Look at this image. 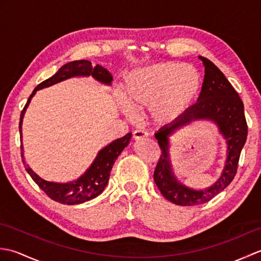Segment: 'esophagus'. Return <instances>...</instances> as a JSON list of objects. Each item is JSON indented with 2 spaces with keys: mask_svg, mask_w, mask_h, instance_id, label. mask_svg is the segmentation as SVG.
I'll return each instance as SVG.
<instances>
[{
  "mask_svg": "<svg viewBox=\"0 0 261 261\" xmlns=\"http://www.w3.org/2000/svg\"><path fill=\"white\" fill-rule=\"evenodd\" d=\"M147 137H148V134H147L146 131H143V130H136V131H134V139L136 141H139L141 139H145V138H147Z\"/></svg>",
  "mask_w": 261,
  "mask_h": 261,
  "instance_id": "1",
  "label": "esophagus"
}]
</instances>
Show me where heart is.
Here are the masks:
<instances>
[{"label":"heart","instance_id":"1","mask_svg":"<svg viewBox=\"0 0 261 261\" xmlns=\"http://www.w3.org/2000/svg\"><path fill=\"white\" fill-rule=\"evenodd\" d=\"M201 85L198 70L191 65L158 63L130 71L121 88L124 111L150 109L156 124L176 121L190 107Z\"/></svg>","mask_w":261,"mask_h":261}]
</instances>
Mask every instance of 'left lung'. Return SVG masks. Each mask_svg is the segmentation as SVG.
Listing matches in <instances>:
<instances>
[{
	"label": "left lung",
	"mask_w": 261,
	"mask_h": 261,
	"mask_svg": "<svg viewBox=\"0 0 261 261\" xmlns=\"http://www.w3.org/2000/svg\"><path fill=\"white\" fill-rule=\"evenodd\" d=\"M198 58L203 62L205 75L197 102L154 135L162 149V156L153 173L154 182L166 199L181 206L206 203L233 180L248 135L245 109L239 94L211 60L202 56ZM201 119L212 121L218 127L227 143V159L223 174L212 187L195 190L176 179L170 159V137L180 127Z\"/></svg>",
	"instance_id": "1"
}]
</instances>
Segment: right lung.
<instances>
[{
	"mask_svg": "<svg viewBox=\"0 0 261 261\" xmlns=\"http://www.w3.org/2000/svg\"><path fill=\"white\" fill-rule=\"evenodd\" d=\"M93 77L94 80L101 83L104 85H111L112 84L113 77L109 71L104 67L99 65L93 66L91 62L88 60H75V62H70L68 64L64 65L60 67L59 70L50 79L43 81L40 83L35 90H33L30 97L28 98V102L25 107L23 108L20 116V123H19V130L21 135V141H22V121L24 118V113L27 108L29 107L31 102V98L35 96L37 91L42 90L49 86H53L57 83L66 81L71 77ZM132 135L127 134L124 137L119 138L108 146L102 148L98 151L97 156L94 159V162L91 164L90 167L86 169V171L79 178L75 180H71L68 182H55V181H48L41 178L40 176L37 175L33 171L29 165L25 164L24 160V151L23 146L21 145V157L22 162L25 165V170L28 174L31 176V178L36 181V184L45 192L47 195L51 199L62 204L67 205H75L81 204L90 201L92 198H95L101 194L104 188L107 187L108 181L110 178V173L112 169L113 165L115 163L116 158L119 154L123 151V149L129 145L130 139Z\"/></svg>",
	"mask_w": 261,
	"mask_h": 261,
	"instance_id": "obj_1",
	"label": "right lung"
}]
</instances>
